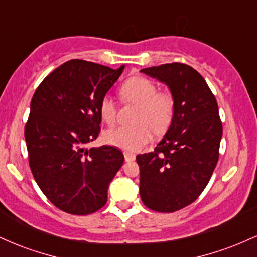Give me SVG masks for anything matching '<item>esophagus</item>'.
<instances>
[{"mask_svg": "<svg viewBox=\"0 0 257 257\" xmlns=\"http://www.w3.org/2000/svg\"><path fill=\"white\" fill-rule=\"evenodd\" d=\"M124 159L125 162H132L135 159V155L132 152H124Z\"/></svg>", "mask_w": 257, "mask_h": 257, "instance_id": "esophagus-1", "label": "esophagus"}]
</instances>
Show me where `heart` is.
Masks as SVG:
<instances>
[{
    "label": "heart",
    "mask_w": 257,
    "mask_h": 257,
    "mask_svg": "<svg viewBox=\"0 0 257 257\" xmlns=\"http://www.w3.org/2000/svg\"><path fill=\"white\" fill-rule=\"evenodd\" d=\"M124 101L138 105L134 125H119L105 133L104 139L112 146L137 152L157 134L167 132L174 117L175 101L169 91H158L157 84L143 76L126 79L120 88ZM100 116L107 124L116 120L117 106L110 95H105L99 106Z\"/></svg>",
    "instance_id": "b5f03b06"
}]
</instances>
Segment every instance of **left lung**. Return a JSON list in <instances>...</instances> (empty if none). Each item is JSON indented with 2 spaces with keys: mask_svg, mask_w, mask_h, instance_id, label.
<instances>
[{
  "mask_svg": "<svg viewBox=\"0 0 257 257\" xmlns=\"http://www.w3.org/2000/svg\"><path fill=\"white\" fill-rule=\"evenodd\" d=\"M169 88L175 101L172 124L155 151L137 156L140 197L147 208L173 213L199 197L219 159L222 124L205 79L180 63L140 70Z\"/></svg>",
  "mask_w": 257,
  "mask_h": 257,
  "instance_id": "left-lung-1",
  "label": "left lung"
}]
</instances>
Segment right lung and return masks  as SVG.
<instances>
[{
	"label": "right lung",
	"instance_id": "add662e5",
	"mask_svg": "<svg viewBox=\"0 0 257 257\" xmlns=\"http://www.w3.org/2000/svg\"><path fill=\"white\" fill-rule=\"evenodd\" d=\"M123 70L75 59L47 76L32 96L25 125L29 164L44 196L65 213L102 208L124 162L114 146L84 147L98 138L100 101Z\"/></svg>",
	"mask_w": 257,
	"mask_h": 257
}]
</instances>
